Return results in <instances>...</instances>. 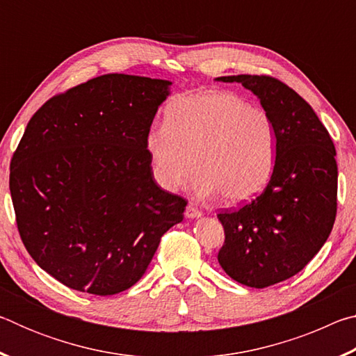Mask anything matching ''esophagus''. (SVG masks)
<instances>
[{"label":"esophagus","instance_id":"1","mask_svg":"<svg viewBox=\"0 0 356 356\" xmlns=\"http://www.w3.org/2000/svg\"><path fill=\"white\" fill-rule=\"evenodd\" d=\"M201 215H202V212L195 206V204H188V206H186V209H185L186 218H200Z\"/></svg>","mask_w":356,"mask_h":356}]
</instances>
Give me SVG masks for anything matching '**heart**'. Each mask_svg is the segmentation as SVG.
I'll list each match as a JSON object with an SVG mask.
<instances>
[{
	"instance_id": "heart-1",
	"label": "heart",
	"mask_w": 356,
	"mask_h": 356,
	"mask_svg": "<svg viewBox=\"0 0 356 356\" xmlns=\"http://www.w3.org/2000/svg\"><path fill=\"white\" fill-rule=\"evenodd\" d=\"M146 150L165 190L182 186L196 165L202 195L221 193L227 204L256 197L272 179L278 156L272 116L226 91L172 102L163 127L147 131Z\"/></svg>"
}]
</instances>
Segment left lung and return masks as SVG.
Instances as JSON below:
<instances>
[{"label": "left lung", "mask_w": 356, "mask_h": 356, "mask_svg": "<svg viewBox=\"0 0 356 356\" xmlns=\"http://www.w3.org/2000/svg\"><path fill=\"white\" fill-rule=\"evenodd\" d=\"M257 95L276 127L275 171L238 209L221 210L218 262L232 280L264 289L297 275L327 242L337 209L333 140L305 99L268 75L220 76Z\"/></svg>", "instance_id": "1"}]
</instances>
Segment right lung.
<instances>
[{"instance_id": "obj_1", "label": "right lung", "mask_w": 356, "mask_h": 356, "mask_svg": "<svg viewBox=\"0 0 356 356\" xmlns=\"http://www.w3.org/2000/svg\"><path fill=\"white\" fill-rule=\"evenodd\" d=\"M171 81L108 74L47 100L12 155L9 188L29 254L64 286L136 284L186 201L154 180L146 135Z\"/></svg>"}]
</instances>
